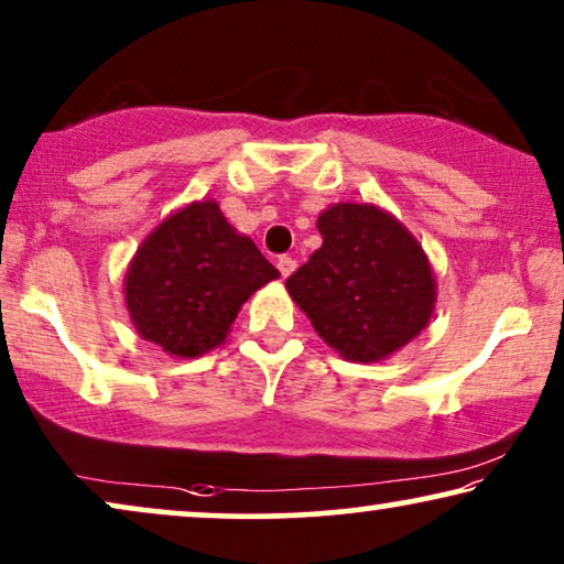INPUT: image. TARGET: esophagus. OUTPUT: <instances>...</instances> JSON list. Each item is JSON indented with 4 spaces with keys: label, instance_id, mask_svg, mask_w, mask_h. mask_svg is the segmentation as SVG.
Returning a JSON list of instances; mask_svg holds the SVG:
<instances>
[{
    "label": "esophagus",
    "instance_id": "1",
    "mask_svg": "<svg viewBox=\"0 0 564 564\" xmlns=\"http://www.w3.org/2000/svg\"><path fill=\"white\" fill-rule=\"evenodd\" d=\"M276 269H280L282 276H290L297 269V261L292 257H280V261H276Z\"/></svg>",
    "mask_w": 564,
    "mask_h": 564
}]
</instances>
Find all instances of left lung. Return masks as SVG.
I'll return each mask as SVG.
<instances>
[{
    "label": "left lung",
    "mask_w": 564,
    "mask_h": 564,
    "mask_svg": "<svg viewBox=\"0 0 564 564\" xmlns=\"http://www.w3.org/2000/svg\"><path fill=\"white\" fill-rule=\"evenodd\" d=\"M323 246L284 288L315 334L349 361L388 359L429 326L436 276L411 230L372 203L318 215Z\"/></svg>",
    "instance_id": "8db88e82"
}]
</instances>
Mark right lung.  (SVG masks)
<instances>
[{
	"label": "right lung",
	"mask_w": 564,
	"mask_h": 564,
	"mask_svg": "<svg viewBox=\"0 0 564 564\" xmlns=\"http://www.w3.org/2000/svg\"><path fill=\"white\" fill-rule=\"evenodd\" d=\"M280 276L215 199L166 215L126 272V305L138 336L176 359L203 357L230 334L253 292Z\"/></svg>",
	"instance_id": "1"
}]
</instances>
